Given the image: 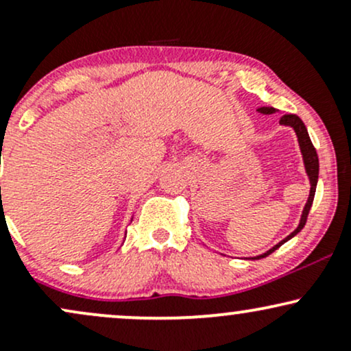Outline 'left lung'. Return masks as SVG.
<instances>
[{"instance_id":"obj_1","label":"left lung","mask_w":351,"mask_h":351,"mask_svg":"<svg viewBox=\"0 0 351 351\" xmlns=\"http://www.w3.org/2000/svg\"><path fill=\"white\" fill-rule=\"evenodd\" d=\"M259 112H261V114H274V112H276V108H274V107H261ZM280 123H282V125H291L293 130H295L297 136H299V145H300L302 155H304L305 170H307V175H308V180H310V195H308L307 204H305V208H304V213H302V219H300L299 228H297L295 231L292 232V234H289L287 237H285L284 241H280L279 244L274 245L271 251L264 252L263 256L254 257V259H261V257H267L269 254H272L274 251H276V249H279L280 245L285 243V241H289V239H291V237L295 236L297 232L302 231V228H304L305 223H307V217H308L310 208H312V203H313V196H315V188H317V180H318V155H317L315 147H313L312 140H310L307 128H305L304 122H302L299 117L293 115V114L282 115V117H280Z\"/></svg>"}]
</instances>
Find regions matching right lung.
Instances as JSON below:
<instances>
[{
    "label": "right lung",
    "mask_w": 351,
    "mask_h": 351,
    "mask_svg": "<svg viewBox=\"0 0 351 351\" xmlns=\"http://www.w3.org/2000/svg\"><path fill=\"white\" fill-rule=\"evenodd\" d=\"M0 189H1V188H0Z\"/></svg>",
    "instance_id": "add662e5"
}]
</instances>
